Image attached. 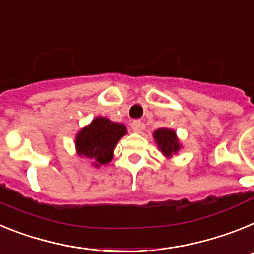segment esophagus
Listing matches in <instances>:
<instances>
[{
    "instance_id": "esophagus-1",
    "label": "esophagus",
    "mask_w": 254,
    "mask_h": 254,
    "mask_svg": "<svg viewBox=\"0 0 254 254\" xmlns=\"http://www.w3.org/2000/svg\"><path fill=\"white\" fill-rule=\"evenodd\" d=\"M131 129L135 131V133H140L143 129H144V124H143L140 120H134L131 123Z\"/></svg>"
}]
</instances>
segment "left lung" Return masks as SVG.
Masks as SVG:
<instances>
[{"label":"left lung","mask_w":254,"mask_h":254,"mask_svg":"<svg viewBox=\"0 0 254 254\" xmlns=\"http://www.w3.org/2000/svg\"><path fill=\"white\" fill-rule=\"evenodd\" d=\"M153 135L158 147H160L161 152L166 157H171L173 154H175L176 152L179 151V140L176 138L175 131H173V130L162 127V129H158L157 131H154Z\"/></svg>","instance_id":"obj_1"}]
</instances>
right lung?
<instances>
[{
	"label": "right lung",
	"mask_w": 254,
	"mask_h": 254,
	"mask_svg": "<svg viewBox=\"0 0 254 254\" xmlns=\"http://www.w3.org/2000/svg\"><path fill=\"white\" fill-rule=\"evenodd\" d=\"M124 134H127V129L123 124L97 118L78 134L76 149L80 156L94 161L96 166L106 165L111 161L115 144Z\"/></svg>",
	"instance_id": "obj_1"
}]
</instances>
